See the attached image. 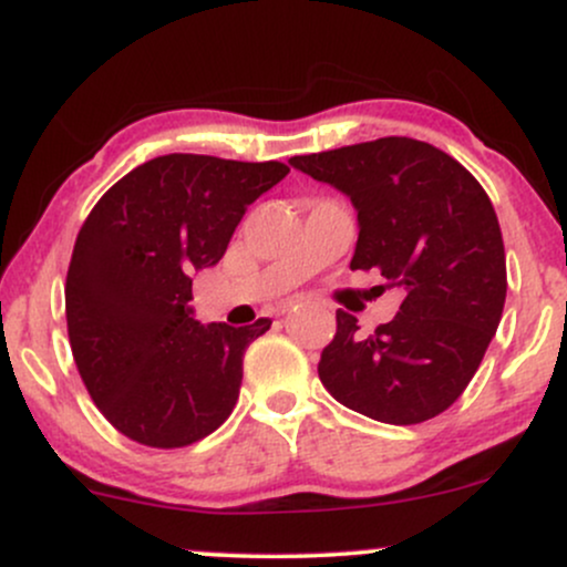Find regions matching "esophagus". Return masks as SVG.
I'll return each mask as SVG.
<instances>
[{
	"instance_id": "esophagus-1",
	"label": "esophagus",
	"mask_w": 567,
	"mask_h": 567,
	"mask_svg": "<svg viewBox=\"0 0 567 567\" xmlns=\"http://www.w3.org/2000/svg\"><path fill=\"white\" fill-rule=\"evenodd\" d=\"M296 303H301V298H290V301H282V303L277 306V315H288V311H290Z\"/></svg>"
}]
</instances>
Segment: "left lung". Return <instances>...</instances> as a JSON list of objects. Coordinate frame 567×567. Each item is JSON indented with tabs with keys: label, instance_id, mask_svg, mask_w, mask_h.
Listing matches in <instances>:
<instances>
[{
	"label": "left lung",
	"instance_id": "8db88e82",
	"mask_svg": "<svg viewBox=\"0 0 567 567\" xmlns=\"http://www.w3.org/2000/svg\"><path fill=\"white\" fill-rule=\"evenodd\" d=\"M290 165L347 194L360 224L351 269H379L402 292L394 320L370 336L336 311L322 386L383 424L434 419L470 386L506 301L504 239L485 188L451 154L400 135Z\"/></svg>",
	"mask_w": 567,
	"mask_h": 567
}]
</instances>
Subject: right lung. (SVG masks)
<instances>
[{
    "instance_id": "right-lung-1",
    "label": "right lung",
    "mask_w": 567,
    "mask_h": 567,
    "mask_svg": "<svg viewBox=\"0 0 567 567\" xmlns=\"http://www.w3.org/2000/svg\"><path fill=\"white\" fill-rule=\"evenodd\" d=\"M290 173L282 162L165 154L97 199L66 275L71 354L125 437L186 447L231 415L245 349L271 328L192 317V275L216 266L247 205Z\"/></svg>"
}]
</instances>
